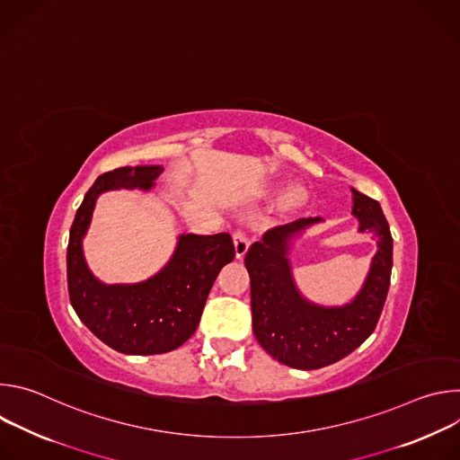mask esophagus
Here are the masks:
<instances>
[{
    "label": "esophagus",
    "mask_w": 460,
    "mask_h": 460,
    "mask_svg": "<svg viewBox=\"0 0 460 460\" xmlns=\"http://www.w3.org/2000/svg\"><path fill=\"white\" fill-rule=\"evenodd\" d=\"M233 243H234V252H236V258H242L249 247V238L243 231H234L233 233Z\"/></svg>",
    "instance_id": "obj_1"
}]
</instances>
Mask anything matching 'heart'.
<instances>
[{
    "instance_id": "obj_1",
    "label": "heart",
    "mask_w": 460,
    "mask_h": 460,
    "mask_svg": "<svg viewBox=\"0 0 460 460\" xmlns=\"http://www.w3.org/2000/svg\"><path fill=\"white\" fill-rule=\"evenodd\" d=\"M302 196H304V192H302L300 189H293V190L288 194V202H289V204H296V202L302 200Z\"/></svg>"
}]
</instances>
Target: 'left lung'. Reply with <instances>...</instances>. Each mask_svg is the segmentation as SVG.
<instances>
[{
	"instance_id": "1",
	"label": "left lung",
	"mask_w": 460,
	"mask_h": 460,
	"mask_svg": "<svg viewBox=\"0 0 460 460\" xmlns=\"http://www.w3.org/2000/svg\"><path fill=\"white\" fill-rule=\"evenodd\" d=\"M353 215L360 231L378 242L367 280L357 298L342 307H320L304 300L291 279L288 242L320 218H298L270 229L245 254L251 280L252 332L260 346L295 369H320L355 351L376 327L391 279L393 238L376 200L353 189Z\"/></svg>"
}]
</instances>
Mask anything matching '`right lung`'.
Listing matches in <instances>:
<instances>
[{
	"label": "right lung",
	"mask_w": 460,
	"mask_h": 460,
	"mask_svg": "<svg viewBox=\"0 0 460 460\" xmlns=\"http://www.w3.org/2000/svg\"><path fill=\"white\" fill-rule=\"evenodd\" d=\"M160 167H119L103 172L85 192L67 247V288L80 320L109 348L125 355H158L180 348L199 327L220 270L234 258L233 238L183 234L169 264L151 280L105 286L85 266L82 238L98 194L109 189H151Z\"/></svg>",
	"instance_id": "1"
}]
</instances>
